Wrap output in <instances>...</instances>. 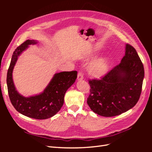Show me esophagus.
Listing matches in <instances>:
<instances>
[{
  "label": "esophagus",
  "instance_id": "esophagus-1",
  "mask_svg": "<svg viewBox=\"0 0 152 152\" xmlns=\"http://www.w3.org/2000/svg\"><path fill=\"white\" fill-rule=\"evenodd\" d=\"M83 79H84L83 73L81 72H79V73H78V75H77V79L79 80H81Z\"/></svg>",
  "mask_w": 152,
  "mask_h": 152
}]
</instances>
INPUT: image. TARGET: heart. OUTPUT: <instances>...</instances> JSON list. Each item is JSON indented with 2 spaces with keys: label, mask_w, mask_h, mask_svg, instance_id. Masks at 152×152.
<instances>
[{
  "label": "heart",
  "mask_w": 152,
  "mask_h": 152,
  "mask_svg": "<svg viewBox=\"0 0 152 152\" xmlns=\"http://www.w3.org/2000/svg\"><path fill=\"white\" fill-rule=\"evenodd\" d=\"M110 61L107 57L95 59L88 66L89 73L94 77H102L107 73Z\"/></svg>",
  "instance_id": "b5f03b06"
}]
</instances>
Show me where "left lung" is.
<instances>
[{"label": "left lung", "mask_w": 152, "mask_h": 152, "mask_svg": "<svg viewBox=\"0 0 152 152\" xmlns=\"http://www.w3.org/2000/svg\"><path fill=\"white\" fill-rule=\"evenodd\" d=\"M145 76L143 65L136 49L126 45L121 62L99 80H89L87 103L103 117L121 115L134 107L140 99Z\"/></svg>", "instance_id": "obj_1"}]
</instances>
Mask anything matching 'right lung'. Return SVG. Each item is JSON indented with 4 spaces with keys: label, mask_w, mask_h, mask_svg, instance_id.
<instances>
[{
    "label": "right lung",
    "mask_w": 152,
    "mask_h": 152,
    "mask_svg": "<svg viewBox=\"0 0 152 152\" xmlns=\"http://www.w3.org/2000/svg\"><path fill=\"white\" fill-rule=\"evenodd\" d=\"M37 43L35 40H27L13 53L7 74V86L10 99L13 107L23 115L35 119H47L56 115L64 103V96L69 87L75 82L77 72H62L55 73L42 93L25 97L17 90L12 79V72L18 56L28 48Z\"/></svg>",
    "instance_id": "1"
}]
</instances>
